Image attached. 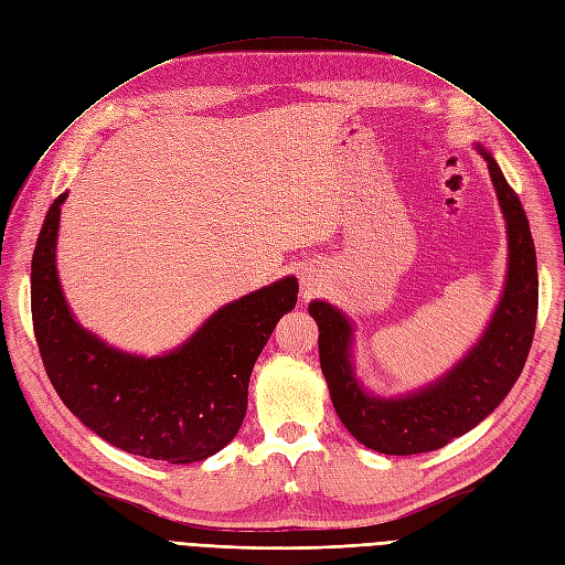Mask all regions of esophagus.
I'll list each match as a JSON object with an SVG mask.
<instances>
[{
	"mask_svg": "<svg viewBox=\"0 0 565 565\" xmlns=\"http://www.w3.org/2000/svg\"><path fill=\"white\" fill-rule=\"evenodd\" d=\"M303 285H306V289H316V280L313 278H303Z\"/></svg>",
	"mask_w": 565,
	"mask_h": 565,
	"instance_id": "1",
	"label": "esophagus"
}]
</instances>
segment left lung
<instances>
[{"label":"left lung","mask_w":565,"mask_h":565,"mask_svg":"<svg viewBox=\"0 0 565 565\" xmlns=\"http://www.w3.org/2000/svg\"><path fill=\"white\" fill-rule=\"evenodd\" d=\"M475 147L489 163L508 228V276L483 334L449 372L397 397L369 393L355 374L353 322L332 303H308L320 329V366L341 423L366 449L385 456L427 454L470 433L508 397L533 343L537 259L529 217L495 159L481 145Z\"/></svg>","instance_id":"1"}]
</instances>
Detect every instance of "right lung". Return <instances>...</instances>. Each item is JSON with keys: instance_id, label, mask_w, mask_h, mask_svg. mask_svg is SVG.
Returning <instances> with one entry per match:
<instances>
[{"instance_id": "1", "label": "right lung", "mask_w": 565, "mask_h": 565, "mask_svg": "<svg viewBox=\"0 0 565 565\" xmlns=\"http://www.w3.org/2000/svg\"><path fill=\"white\" fill-rule=\"evenodd\" d=\"M67 191L53 201L32 257V322L46 374L70 412L116 449L174 465L215 456L238 435L255 362L297 306L295 276L217 308L163 355L114 348L74 320L55 268Z\"/></svg>"}]
</instances>
